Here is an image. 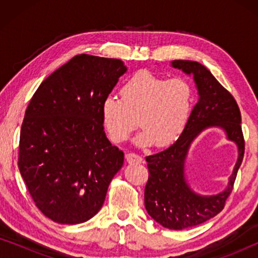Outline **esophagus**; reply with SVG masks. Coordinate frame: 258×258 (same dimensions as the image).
I'll list each match as a JSON object with an SVG mask.
<instances>
[{"label":"esophagus","mask_w":258,"mask_h":258,"mask_svg":"<svg viewBox=\"0 0 258 258\" xmlns=\"http://www.w3.org/2000/svg\"><path fill=\"white\" fill-rule=\"evenodd\" d=\"M125 160L128 162L129 164H140L142 163L143 158L140 156V155L137 154H134V153H129L125 155Z\"/></svg>","instance_id":"obj_1"}]
</instances>
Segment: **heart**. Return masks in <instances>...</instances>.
Instances as JSON below:
<instances>
[{"mask_svg":"<svg viewBox=\"0 0 258 258\" xmlns=\"http://www.w3.org/2000/svg\"><path fill=\"white\" fill-rule=\"evenodd\" d=\"M122 97L108 96L102 102L104 129L115 143L124 142L137 128L140 147H168L183 135L195 103V90L182 77L167 79L149 70L130 77L121 89Z\"/></svg>","mask_w":258,"mask_h":258,"instance_id":"1","label":"heart"}]
</instances>
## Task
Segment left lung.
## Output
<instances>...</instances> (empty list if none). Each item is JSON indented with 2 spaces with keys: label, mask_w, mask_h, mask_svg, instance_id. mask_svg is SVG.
<instances>
[{
  "label": "left lung",
  "mask_w": 258,
  "mask_h": 258,
  "mask_svg": "<svg viewBox=\"0 0 258 258\" xmlns=\"http://www.w3.org/2000/svg\"><path fill=\"white\" fill-rule=\"evenodd\" d=\"M171 66L191 74L200 97L179 140L161 153L146 157L149 177L144 189V206L157 223L182 230L203 223L223 210L244 156V137L237 102L206 67L183 59L172 61ZM210 126H220L228 139L238 144L239 158L227 189L217 196L201 197L186 184L184 163L189 144Z\"/></svg>",
  "instance_id": "8db88e82"
}]
</instances>
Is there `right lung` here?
Listing matches in <instances>:
<instances>
[{"label":"right lung","instance_id":"1","mask_svg":"<svg viewBox=\"0 0 258 258\" xmlns=\"http://www.w3.org/2000/svg\"><path fill=\"white\" fill-rule=\"evenodd\" d=\"M126 72L121 59L77 55L40 84L21 126L19 169L48 218L83 223L103 206L124 154L111 146L102 102Z\"/></svg>","mask_w":258,"mask_h":258}]
</instances>
